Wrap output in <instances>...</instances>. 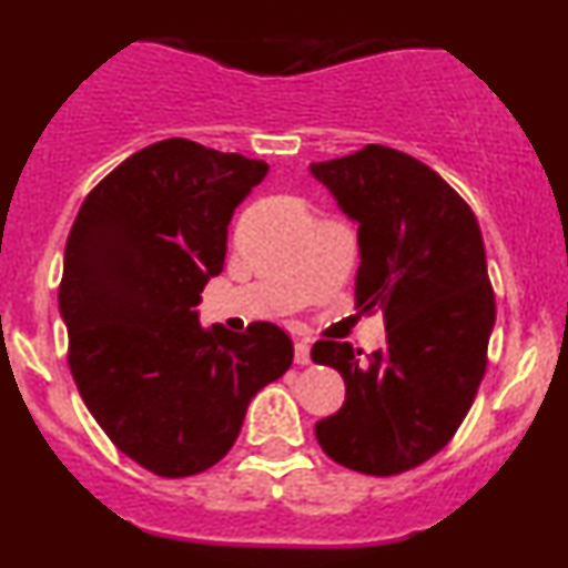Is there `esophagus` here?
<instances>
[{
	"label": "esophagus",
	"instance_id": "obj_1",
	"mask_svg": "<svg viewBox=\"0 0 568 568\" xmlns=\"http://www.w3.org/2000/svg\"><path fill=\"white\" fill-rule=\"evenodd\" d=\"M293 361L298 363V366H310V342L306 338H296V344H293Z\"/></svg>",
	"mask_w": 568,
	"mask_h": 568
}]
</instances>
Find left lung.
I'll return each mask as SVG.
<instances>
[{"mask_svg":"<svg viewBox=\"0 0 568 568\" xmlns=\"http://www.w3.org/2000/svg\"><path fill=\"white\" fill-rule=\"evenodd\" d=\"M310 173L357 224L355 302L387 325V349L371 355L328 338L312 347L347 387L317 443L349 470L406 473L454 438L486 374L497 310L480 226L433 168L379 143Z\"/></svg>","mask_w":568,"mask_h":568,"instance_id":"1","label":"left lung"}]
</instances>
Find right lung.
<instances>
[{
  "instance_id": "1",
  "label": "right lung",
  "mask_w": 568,
  "mask_h": 568,
  "mask_svg": "<svg viewBox=\"0 0 568 568\" xmlns=\"http://www.w3.org/2000/svg\"><path fill=\"white\" fill-rule=\"evenodd\" d=\"M270 165L186 139L116 165L82 202L58 310L84 406L130 459L162 478L224 459L247 403L291 368L275 323L202 328L194 310L224 270L234 207Z\"/></svg>"
}]
</instances>
